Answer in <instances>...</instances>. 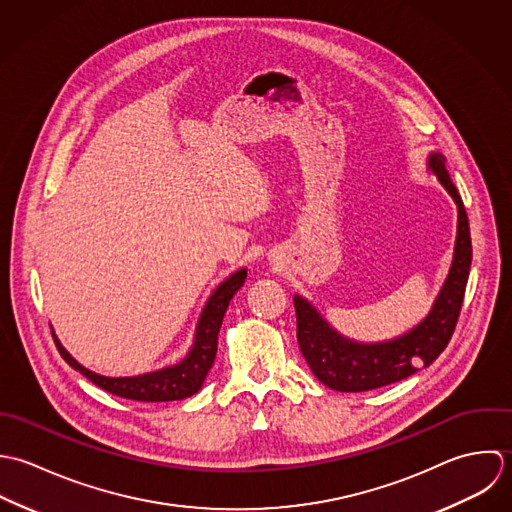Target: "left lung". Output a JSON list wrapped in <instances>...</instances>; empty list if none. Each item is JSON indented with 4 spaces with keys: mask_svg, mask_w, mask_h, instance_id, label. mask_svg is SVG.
<instances>
[{
    "mask_svg": "<svg viewBox=\"0 0 512 512\" xmlns=\"http://www.w3.org/2000/svg\"><path fill=\"white\" fill-rule=\"evenodd\" d=\"M427 170L457 205V237L447 279L421 322L392 340L356 342L334 330L305 297L295 295L301 352L312 374L336 392H366L400 382L421 366H429L451 340L471 269V233L465 205L445 168V156L431 152Z\"/></svg>",
    "mask_w": 512,
    "mask_h": 512,
    "instance_id": "left-lung-1",
    "label": "left lung"
}]
</instances>
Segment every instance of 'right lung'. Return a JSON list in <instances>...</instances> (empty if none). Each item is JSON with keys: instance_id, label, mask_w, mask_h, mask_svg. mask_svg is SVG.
<instances>
[{"instance_id": "obj_1", "label": "right lung", "mask_w": 512, "mask_h": 512, "mask_svg": "<svg viewBox=\"0 0 512 512\" xmlns=\"http://www.w3.org/2000/svg\"><path fill=\"white\" fill-rule=\"evenodd\" d=\"M247 277V269H239L233 275H229L223 283L217 285V289L207 299L204 310L200 314L194 344L188 350L186 358L180 360L174 366H166L148 374L140 376H126V378H108L91 372L89 368L81 366L59 342V338L53 332L55 344L59 354L65 358V362L81 372L87 380L103 388L104 392H110L112 396L136 400V402H174V400H186L202 390L205 376L213 366L215 352H217V334L225 316V310L229 307V301L233 295L243 287Z\"/></svg>"}]
</instances>
